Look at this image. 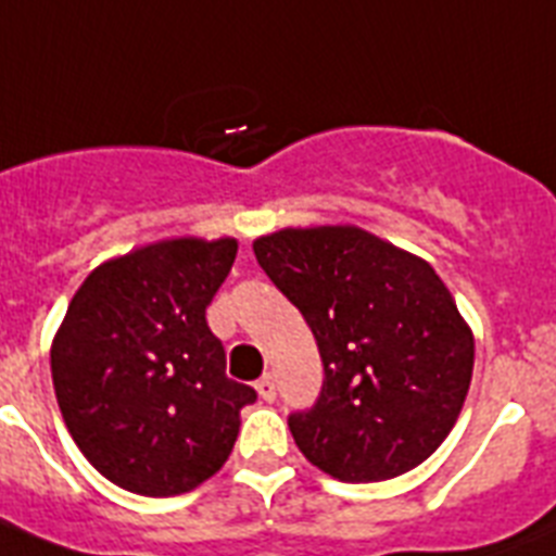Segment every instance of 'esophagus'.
<instances>
[{"label": "esophagus", "mask_w": 556, "mask_h": 556, "mask_svg": "<svg viewBox=\"0 0 556 556\" xmlns=\"http://www.w3.org/2000/svg\"><path fill=\"white\" fill-rule=\"evenodd\" d=\"M256 393H260V399L263 401H274L277 399V384H274V379L270 376H263V379L256 381Z\"/></svg>", "instance_id": "1"}]
</instances>
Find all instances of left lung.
Returning a JSON list of instances; mask_svg holds the SVG:
<instances>
[{
  "instance_id": "left-lung-1",
  "label": "left lung",
  "mask_w": 556,
  "mask_h": 556,
  "mask_svg": "<svg viewBox=\"0 0 556 556\" xmlns=\"http://www.w3.org/2000/svg\"><path fill=\"white\" fill-rule=\"evenodd\" d=\"M254 254L300 307L325 367L314 407L288 415L302 455L344 483L427 460L458 421L475 365L432 265L353 226L282 228Z\"/></svg>"
}]
</instances>
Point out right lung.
Wrapping results in <instances>:
<instances>
[{"mask_svg":"<svg viewBox=\"0 0 556 556\" xmlns=\"http://www.w3.org/2000/svg\"><path fill=\"white\" fill-rule=\"evenodd\" d=\"M237 240H163L98 265L50 350L59 407L84 458L147 497L189 492L228 460L254 387L226 376L206 307Z\"/></svg>","mask_w":556,"mask_h":556,"instance_id":"add662e5","label":"right lung"}]
</instances>
